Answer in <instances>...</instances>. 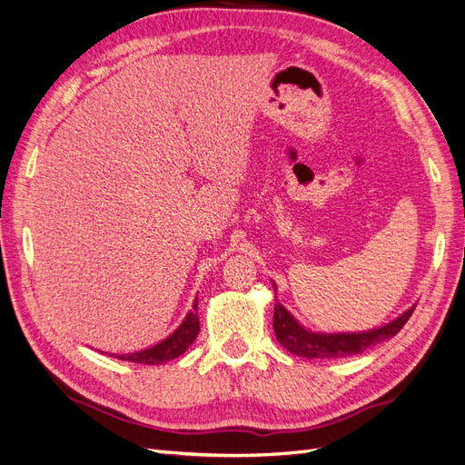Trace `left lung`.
<instances>
[{
  "label": "left lung",
  "mask_w": 465,
  "mask_h": 465,
  "mask_svg": "<svg viewBox=\"0 0 465 465\" xmlns=\"http://www.w3.org/2000/svg\"><path fill=\"white\" fill-rule=\"evenodd\" d=\"M273 289L277 291L275 283H273ZM413 311H415V304L411 308H407V311L400 314L396 320H391L384 323V326L374 328V330L326 333V331L306 330L302 323L275 299L273 330H275L277 341L292 355H299L304 359H340V357L357 355L364 349L390 340V337L396 335L405 326V322L410 320Z\"/></svg>",
  "instance_id": "8db88e82"
}]
</instances>
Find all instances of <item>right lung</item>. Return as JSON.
Returning <instances> with one entry per match:
<instances>
[{
  "label": "right lung",
  "mask_w": 465,
  "mask_h": 465,
  "mask_svg": "<svg viewBox=\"0 0 465 465\" xmlns=\"http://www.w3.org/2000/svg\"><path fill=\"white\" fill-rule=\"evenodd\" d=\"M195 311H198V299L193 301V311H190L186 318L182 320L180 326L157 345L142 349V351H134V353H125V355H116V353H110V355L120 361H130L137 364H164L168 361L180 357L195 341V337L200 333V318Z\"/></svg>",
  "instance_id": "1"
}]
</instances>
